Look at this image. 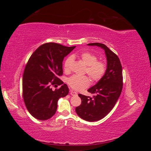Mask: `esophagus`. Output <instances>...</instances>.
I'll list each match as a JSON object with an SVG mask.
<instances>
[{
	"label": "esophagus",
	"mask_w": 151,
	"mask_h": 151,
	"mask_svg": "<svg viewBox=\"0 0 151 151\" xmlns=\"http://www.w3.org/2000/svg\"><path fill=\"white\" fill-rule=\"evenodd\" d=\"M70 95H72V96L77 95V93L76 92H75V91H70Z\"/></svg>",
	"instance_id": "obj_1"
}]
</instances>
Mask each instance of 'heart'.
Listing matches in <instances>:
<instances>
[{"label":"heart","instance_id":"heart-1","mask_svg":"<svg viewBox=\"0 0 151 151\" xmlns=\"http://www.w3.org/2000/svg\"><path fill=\"white\" fill-rule=\"evenodd\" d=\"M79 57L86 65V73L88 74L94 82L101 80L106 72V64L102 60H98V56L94 53L85 52L80 53ZM74 61L72 56L68 57L63 63V68L66 72L70 70V66ZM67 84L72 89L81 91L86 89L90 86L91 80L87 76L74 75L67 79Z\"/></svg>","mask_w":151,"mask_h":151}]
</instances>
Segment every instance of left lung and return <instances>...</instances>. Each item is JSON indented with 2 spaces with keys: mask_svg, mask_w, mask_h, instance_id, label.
<instances>
[{
  "mask_svg": "<svg viewBox=\"0 0 151 151\" xmlns=\"http://www.w3.org/2000/svg\"><path fill=\"white\" fill-rule=\"evenodd\" d=\"M104 50L107 58V68L103 78L88 90L96 94L93 98L79 94L81 104L76 112L83 120L94 122L102 119L110 112L120 97L123 88L122 67L119 58L103 43H89Z\"/></svg>",
  "mask_w": 151,
  "mask_h": 151,
  "instance_id": "8db88e82",
  "label": "left lung"
}]
</instances>
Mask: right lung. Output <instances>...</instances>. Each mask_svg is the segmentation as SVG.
<instances>
[{"instance_id":"add662e5","label":"right lung","mask_w":151,"mask_h":151,"mask_svg":"<svg viewBox=\"0 0 151 151\" xmlns=\"http://www.w3.org/2000/svg\"><path fill=\"white\" fill-rule=\"evenodd\" d=\"M76 47L50 42L40 46L31 55L22 77V96L31 115L46 120L56 113L58 99L68 93V88L59 77L63 74L62 62ZM62 85L53 91L52 86Z\"/></svg>"}]
</instances>
